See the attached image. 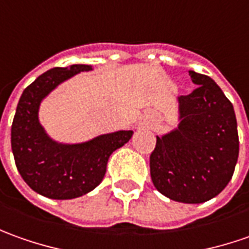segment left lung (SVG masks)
<instances>
[{
  "label": "left lung",
  "mask_w": 249,
  "mask_h": 249,
  "mask_svg": "<svg viewBox=\"0 0 249 249\" xmlns=\"http://www.w3.org/2000/svg\"><path fill=\"white\" fill-rule=\"evenodd\" d=\"M196 89L179 96V124L157 136L150 175L160 193L174 201L200 204L230 182L238 159L233 105L208 75L189 71Z\"/></svg>",
  "instance_id": "1"
}]
</instances>
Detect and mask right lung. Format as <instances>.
<instances>
[{
	"label": "right lung",
	"instance_id": "add662e5",
	"mask_svg": "<svg viewBox=\"0 0 249 249\" xmlns=\"http://www.w3.org/2000/svg\"><path fill=\"white\" fill-rule=\"evenodd\" d=\"M89 70V65L48 70L23 90L16 107L11 129L16 168L34 192L48 198L71 200L89 193L103 180L111 153L133 135V131H117L69 144L53 141L39 124L42 99L63 81Z\"/></svg>",
	"mask_w": 249,
	"mask_h": 249
}]
</instances>
